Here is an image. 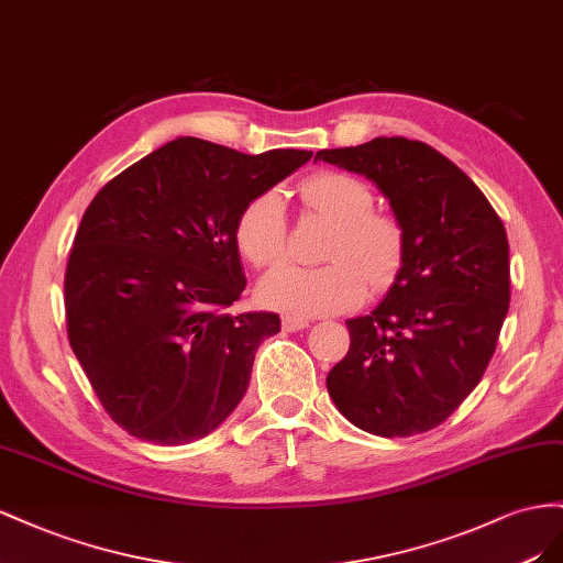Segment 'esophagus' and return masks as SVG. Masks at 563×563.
<instances>
[{"mask_svg":"<svg viewBox=\"0 0 563 563\" xmlns=\"http://www.w3.org/2000/svg\"><path fill=\"white\" fill-rule=\"evenodd\" d=\"M303 328H309V320L307 318H299V316H283V330L285 332H299Z\"/></svg>","mask_w":563,"mask_h":563,"instance_id":"34e87169","label":"esophagus"}]
</instances>
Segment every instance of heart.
I'll return each instance as SVG.
<instances>
[{"instance_id":"obj_1","label":"heart","mask_w":563,"mask_h":563,"mask_svg":"<svg viewBox=\"0 0 563 563\" xmlns=\"http://www.w3.org/2000/svg\"><path fill=\"white\" fill-rule=\"evenodd\" d=\"M301 198L332 221L323 252L330 264L271 273L260 285L266 307L299 318L328 316L358 303L365 283L382 287L391 280L404 252V231L394 217L373 210L371 188L342 172H320L303 181ZM233 240L254 268H276L285 262L287 229L276 190L262 192L240 210Z\"/></svg>"}]
</instances>
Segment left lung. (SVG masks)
Returning <instances> with one entry per match:
<instances>
[{
    "instance_id": "obj_1",
    "label": "left lung",
    "mask_w": 563,
    "mask_h": 563,
    "mask_svg": "<svg viewBox=\"0 0 563 563\" xmlns=\"http://www.w3.org/2000/svg\"><path fill=\"white\" fill-rule=\"evenodd\" d=\"M363 174L404 231L400 268L367 316L346 320L351 346L328 391L351 424L412 437L453 415L484 377L509 309V243L488 198L422 141L377 136L318 151Z\"/></svg>"
}]
</instances>
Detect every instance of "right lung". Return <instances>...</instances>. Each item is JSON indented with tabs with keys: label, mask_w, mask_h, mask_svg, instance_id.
Returning <instances> with one entry per match:
<instances>
[{
	"label": "right lung",
	"mask_w": 563,
	"mask_h": 563,
	"mask_svg": "<svg viewBox=\"0 0 563 563\" xmlns=\"http://www.w3.org/2000/svg\"><path fill=\"white\" fill-rule=\"evenodd\" d=\"M311 155L181 136L96 192L68 256V340L132 437L198 441L245 396L254 353L280 318L227 311L247 285L235 219Z\"/></svg>",
	"instance_id": "add662e5"
}]
</instances>
